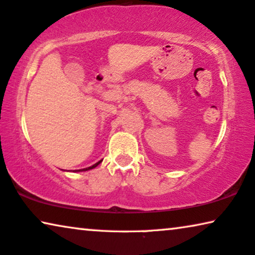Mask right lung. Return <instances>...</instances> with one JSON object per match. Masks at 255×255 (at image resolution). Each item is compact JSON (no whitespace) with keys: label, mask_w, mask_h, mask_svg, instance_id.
Returning <instances> with one entry per match:
<instances>
[{"label":"right lung","mask_w":255,"mask_h":255,"mask_svg":"<svg viewBox=\"0 0 255 255\" xmlns=\"http://www.w3.org/2000/svg\"><path fill=\"white\" fill-rule=\"evenodd\" d=\"M100 163H102V160H100V162H98V163H96V164H93L92 166H90V167H87V168H83V170L82 171H88V170H91V168H93V167H96L97 165H99ZM77 171H81V170H77Z\"/></svg>","instance_id":"obj_1"}]
</instances>
